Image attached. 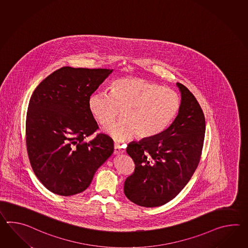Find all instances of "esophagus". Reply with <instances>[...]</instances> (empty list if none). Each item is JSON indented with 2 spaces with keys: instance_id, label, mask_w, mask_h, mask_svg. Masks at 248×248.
I'll return each instance as SVG.
<instances>
[{
  "instance_id": "obj_1",
  "label": "esophagus",
  "mask_w": 248,
  "mask_h": 248,
  "mask_svg": "<svg viewBox=\"0 0 248 248\" xmlns=\"http://www.w3.org/2000/svg\"><path fill=\"white\" fill-rule=\"evenodd\" d=\"M124 152V149H123V147L120 144L116 143L114 145V154H123Z\"/></svg>"
}]
</instances>
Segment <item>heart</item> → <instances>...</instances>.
<instances>
[{
  "instance_id": "b5f03b06",
  "label": "heart",
  "mask_w": 248,
  "mask_h": 248,
  "mask_svg": "<svg viewBox=\"0 0 248 248\" xmlns=\"http://www.w3.org/2000/svg\"><path fill=\"white\" fill-rule=\"evenodd\" d=\"M182 99L174 90L140 77H123L111 84L110 94L94 93L88 100L89 109L101 125L116 120L119 109L121 121L106 132L118 142L150 139L164 132L176 117Z\"/></svg>"
}]
</instances>
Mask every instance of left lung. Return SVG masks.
Segmentation results:
<instances>
[{
    "label": "left lung",
    "mask_w": 248,
    "mask_h": 248,
    "mask_svg": "<svg viewBox=\"0 0 248 248\" xmlns=\"http://www.w3.org/2000/svg\"><path fill=\"white\" fill-rule=\"evenodd\" d=\"M182 94L178 116L158 135L127 147L135 169L124 182V191L132 203L155 207L181 192L198 167L204 145L205 120L195 96L177 83Z\"/></svg>",
    "instance_id": "1"
}]
</instances>
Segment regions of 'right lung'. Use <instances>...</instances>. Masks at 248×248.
<instances>
[{
	"label": "right lung",
	"instance_id": "add662e5",
	"mask_svg": "<svg viewBox=\"0 0 248 248\" xmlns=\"http://www.w3.org/2000/svg\"><path fill=\"white\" fill-rule=\"evenodd\" d=\"M113 69L63 66L43 80L29 100L26 141L33 172L54 194L72 196L90 186L94 173L114 151L89 109L90 96Z\"/></svg>",
	"mask_w": 248,
	"mask_h": 248
}]
</instances>
